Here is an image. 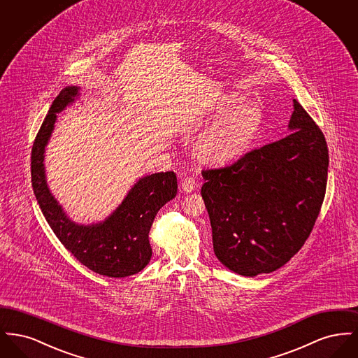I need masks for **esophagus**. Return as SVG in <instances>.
<instances>
[{"label":"esophagus","mask_w":358,"mask_h":358,"mask_svg":"<svg viewBox=\"0 0 358 358\" xmlns=\"http://www.w3.org/2000/svg\"><path fill=\"white\" fill-rule=\"evenodd\" d=\"M199 187V184H197V181L193 178V177H185V178H182V181H181V187H182V190L184 192H193L196 187Z\"/></svg>","instance_id":"34e87169"}]
</instances>
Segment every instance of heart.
I'll use <instances>...</instances> for the list:
<instances>
[{
    "label": "heart",
    "instance_id": "1",
    "mask_svg": "<svg viewBox=\"0 0 358 358\" xmlns=\"http://www.w3.org/2000/svg\"><path fill=\"white\" fill-rule=\"evenodd\" d=\"M236 95H228L216 107V120L200 136L196 152L210 164H224L238 158L255 138L260 123V110L251 103H240Z\"/></svg>",
    "mask_w": 358,
    "mask_h": 358
}]
</instances>
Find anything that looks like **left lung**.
I'll use <instances>...</instances> for the list:
<instances>
[{"mask_svg": "<svg viewBox=\"0 0 358 358\" xmlns=\"http://www.w3.org/2000/svg\"><path fill=\"white\" fill-rule=\"evenodd\" d=\"M292 133L203 169L201 196L217 259L244 276L273 273L310 236L324 203L329 149L324 133L294 99Z\"/></svg>", "mask_w": 358, "mask_h": 358, "instance_id": "obj_1", "label": "left lung"}]
</instances>
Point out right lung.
I'll return each instance as SVG.
<instances>
[{
  "label": "right lung",
  "mask_w": 358,
  "mask_h": 358,
  "mask_svg": "<svg viewBox=\"0 0 358 358\" xmlns=\"http://www.w3.org/2000/svg\"><path fill=\"white\" fill-rule=\"evenodd\" d=\"M76 95V87L62 90L34 138L31 154L34 196L56 238L87 268L108 278L130 276L150 262L149 232L158 210L177 194V176L165 171L141 178L106 222L87 227L71 222L47 187L43 162L56 113L73 102Z\"/></svg>",
  "instance_id": "add662e5"
}]
</instances>
